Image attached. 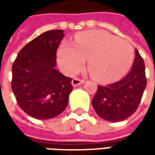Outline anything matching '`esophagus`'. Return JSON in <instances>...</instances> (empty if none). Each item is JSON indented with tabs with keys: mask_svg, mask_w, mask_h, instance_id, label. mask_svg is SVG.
<instances>
[{
	"mask_svg": "<svg viewBox=\"0 0 155 155\" xmlns=\"http://www.w3.org/2000/svg\"><path fill=\"white\" fill-rule=\"evenodd\" d=\"M83 82H84V81H83L82 79L74 78V79H73V81H72V85H73L74 87H76V86L80 85V84H82Z\"/></svg>",
	"mask_w": 155,
	"mask_h": 155,
	"instance_id": "esophagus-1",
	"label": "esophagus"
}]
</instances>
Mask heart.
I'll return each instance as SVG.
<instances>
[{
    "instance_id": "1",
    "label": "heart",
    "mask_w": 155,
    "mask_h": 155,
    "mask_svg": "<svg viewBox=\"0 0 155 155\" xmlns=\"http://www.w3.org/2000/svg\"><path fill=\"white\" fill-rule=\"evenodd\" d=\"M58 62L64 72L74 74L88 61L91 75L101 82L121 78L134 60V48L126 39L103 30H88L75 36V44L64 41L58 49Z\"/></svg>"
}]
</instances>
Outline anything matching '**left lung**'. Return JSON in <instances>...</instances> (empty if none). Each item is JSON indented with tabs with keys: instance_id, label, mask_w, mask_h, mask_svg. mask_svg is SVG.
<instances>
[{
	"instance_id": "left-lung-1",
	"label": "left lung",
	"mask_w": 155,
	"mask_h": 155,
	"mask_svg": "<svg viewBox=\"0 0 155 155\" xmlns=\"http://www.w3.org/2000/svg\"><path fill=\"white\" fill-rule=\"evenodd\" d=\"M136 57L130 72L120 81L106 86L98 85L91 100L98 116L110 121L118 122L136 112L146 87L145 65L143 59L136 49Z\"/></svg>"
}]
</instances>
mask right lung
<instances>
[{
    "instance_id": "right-lung-1",
    "label": "right lung",
    "mask_w": 155,
    "mask_h": 155,
    "mask_svg": "<svg viewBox=\"0 0 155 155\" xmlns=\"http://www.w3.org/2000/svg\"><path fill=\"white\" fill-rule=\"evenodd\" d=\"M64 37L61 29L39 35L18 52L12 64V89L16 101L34 118L54 117L68 104L73 79L55 69L56 51Z\"/></svg>"
}]
</instances>
